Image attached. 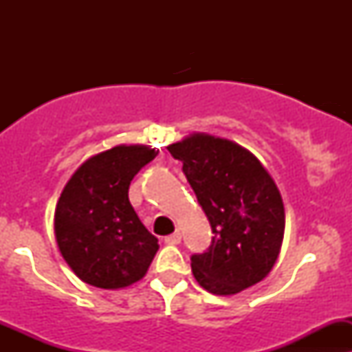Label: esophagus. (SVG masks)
<instances>
[{"label": "esophagus", "mask_w": 352, "mask_h": 352, "mask_svg": "<svg viewBox=\"0 0 352 352\" xmlns=\"http://www.w3.org/2000/svg\"><path fill=\"white\" fill-rule=\"evenodd\" d=\"M180 240H182V235H180L179 232L172 233V235H168V236H165V243H168V245L180 243Z\"/></svg>", "instance_id": "34e87169"}]
</instances>
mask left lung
Masks as SVG:
<instances>
[{
    "instance_id": "8db88e82",
    "label": "left lung",
    "mask_w": 352,
    "mask_h": 352,
    "mask_svg": "<svg viewBox=\"0 0 352 352\" xmlns=\"http://www.w3.org/2000/svg\"><path fill=\"white\" fill-rule=\"evenodd\" d=\"M166 150L182 170L211 225L212 242L190 257L206 291L236 294L274 267L285 239V204L261 160L235 141L192 133Z\"/></svg>"
}]
</instances>
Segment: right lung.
Returning a JSON list of instances; mask_svg holds the SVG:
<instances>
[{"label": "right lung", "instance_id": "right-lung-1", "mask_svg": "<svg viewBox=\"0 0 352 352\" xmlns=\"http://www.w3.org/2000/svg\"><path fill=\"white\" fill-rule=\"evenodd\" d=\"M158 150L119 144L81 163L58 199L54 235L63 258L83 283L120 289L144 278L158 239L131 206V180Z\"/></svg>", "mask_w": 352, "mask_h": 352}]
</instances>
